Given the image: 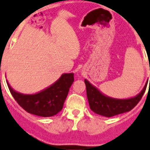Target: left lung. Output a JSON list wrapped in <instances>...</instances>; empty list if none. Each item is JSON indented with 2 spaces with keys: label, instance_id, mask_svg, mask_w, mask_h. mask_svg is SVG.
Returning <instances> with one entry per match:
<instances>
[{
  "label": "left lung",
  "instance_id": "8db88e82",
  "mask_svg": "<svg viewBox=\"0 0 150 150\" xmlns=\"http://www.w3.org/2000/svg\"><path fill=\"white\" fill-rule=\"evenodd\" d=\"M85 84L90 109L96 114L110 117L133 109L142 99L146 89L147 82L139 93L129 99H115L106 96L86 79H85Z\"/></svg>",
  "mask_w": 150,
  "mask_h": 150
}]
</instances>
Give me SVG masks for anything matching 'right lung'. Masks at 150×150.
<instances>
[{
  "instance_id": "obj_1",
  "label": "right lung",
  "mask_w": 150,
  "mask_h": 150,
  "mask_svg": "<svg viewBox=\"0 0 150 150\" xmlns=\"http://www.w3.org/2000/svg\"><path fill=\"white\" fill-rule=\"evenodd\" d=\"M74 82V73H65L54 84L35 94L15 91L7 81L8 89L17 103L29 114L40 117L56 115L63 108L69 89Z\"/></svg>"
}]
</instances>
